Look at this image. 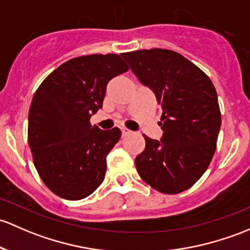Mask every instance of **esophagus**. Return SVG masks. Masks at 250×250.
Listing matches in <instances>:
<instances>
[{"instance_id": "esophagus-1", "label": "esophagus", "mask_w": 250, "mask_h": 250, "mask_svg": "<svg viewBox=\"0 0 250 250\" xmlns=\"http://www.w3.org/2000/svg\"><path fill=\"white\" fill-rule=\"evenodd\" d=\"M129 134H130V130H128L127 128H122V136L129 135Z\"/></svg>"}]
</instances>
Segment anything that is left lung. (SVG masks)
Returning a JSON list of instances; mask_svg holds the SVG:
<instances>
[{"label":"left lung","instance_id":"left-lung-1","mask_svg":"<svg viewBox=\"0 0 250 250\" xmlns=\"http://www.w3.org/2000/svg\"><path fill=\"white\" fill-rule=\"evenodd\" d=\"M121 56L154 92L162 112V140L144 135L145 149L135 158L138 173L160 193L187 190L206 171L217 147L222 116L213 83L172 50H136Z\"/></svg>","mask_w":250,"mask_h":250}]
</instances>
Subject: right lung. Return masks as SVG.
<instances>
[{"label": "right lung", "instance_id": "1", "mask_svg": "<svg viewBox=\"0 0 250 250\" xmlns=\"http://www.w3.org/2000/svg\"><path fill=\"white\" fill-rule=\"evenodd\" d=\"M129 69L120 55H87L60 65L36 91L28 114V145L44 185L57 196L81 200L104 181L106 156L121 130H102L90 118L106 85Z\"/></svg>", "mask_w": 250, "mask_h": 250}]
</instances>
